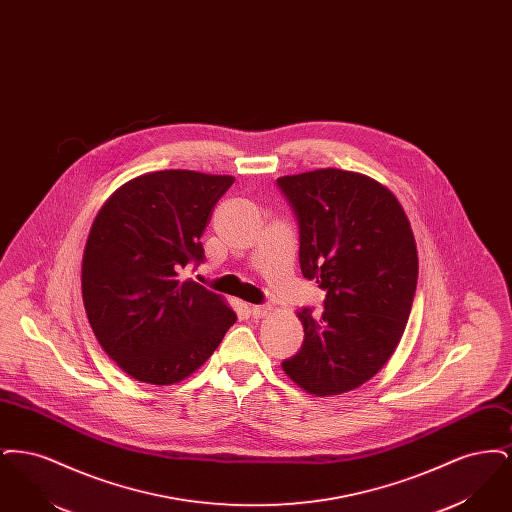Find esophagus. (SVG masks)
Returning a JSON list of instances; mask_svg holds the SVG:
<instances>
[{
	"mask_svg": "<svg viewBox=\"0 0 512 512\" xmlns=\"http://www.w3.org/2000/svg\"><path fill=\"white\" fill-rule=\"evenodd\" d=\"M270 311H272L270 305H253V307H251V315L255 318L268 317Z\"/></svg>",
	"mask_w": 512,
	"mask_h": 512,
	"instance_id": "obj_1",
	"label": "esophagus"
}]
</instances>
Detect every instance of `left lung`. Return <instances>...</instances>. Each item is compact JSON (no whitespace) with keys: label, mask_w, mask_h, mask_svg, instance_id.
I'll return each instance as SVG.
<instances>
[{"label":"left lung","mask_w":512,"mask_h":512,"mask_svg":"<svg viewBox=\"0 0 512 512\" xmlns=\"http://www.w3.org/2000/svg\"><path fill=\"white\" fill-rule=\"evenodd\" d=\"M299 222V265L326 290L324 311H297L305 340L282 368L301 390L340 395L390 361L413 307L418 253L401 203L361 172L280 176Z\"/></svg>","instance_id":"1"}]
</instances>
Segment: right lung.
Segmentation results:
<instances>
[{"instance_id":"add662e5","label":"right lung","mask_w":512,"mask_h":512,"mask_svg":"<svg viewBox=\"0 0 512 512\" xmlns=\"http://www.w3.org/2000/svg\"><path fill=\"white\" fill-rule=\"evenodd\" d=\"M230 174L155 171L119 186L92 222L82 301L101 349L130 378L172 386L203 365L238 320L219 293L178 274L203 261V236Z\"/></svg>"}]
</instances>
